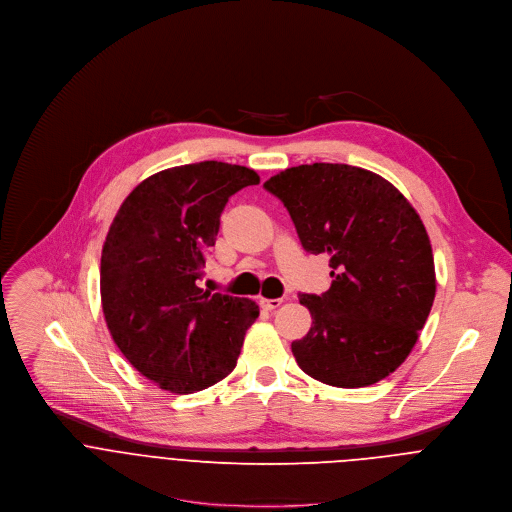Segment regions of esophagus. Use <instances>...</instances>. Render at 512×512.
Instances as JSON below:
<instances>
[{
	"label": "esophagus",
	"mask_w": 512,
	"mask_h": 512,
	"mask_svg": "<svg viewBox=\"0 0 512 512\" xmlns=\"http://www.w3.org/2000/svg\"><path fill=\"white\" fill-rule=\"evenodd\" d=\"M282 304V298H260V306L264 311H274Z\"/></svg>",
	"instance_id": "obj_1"
}]
</instances>
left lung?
Returning <instances> with one entry per match:
<instances>
[{"label":"left lung","mask_w":512,"mask_h":512,"mask_svg":"<svg viewBox=\"0 0 512 512\" xmlns=\"http://www.w3.org/2000/svg\"><path fill=\"white\" fill-rule=\"evenodd\" d=\"M264 187L284 203L302 248L331 258V288L300 294L313 325L292 343L298 367L347 389L385 379L412 353L436 296L418 212L387 179L345 163L290 167Z\"/></svg>","instance_id":"1"}]
</instances>
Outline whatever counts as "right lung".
Instances as JSON below:
<instances>
[{"label": "right lung", "instance_id": "add662e5", "mask_svg": "<svg viewBox=\"0 0 512 512\" xmlns=\"http://www.w3.org/2000/svg\"><path fill=\"white\" fill-rule=\"evenodd\" d=\"M254 169L201 161L143 179L121 203L100 256V300L113 341L157 387L195 393L228 377L258 319L250 298L195 284L230 195Z\"/></svg>", "mask_w": 512, "mask_h": 512}]
</instances>
